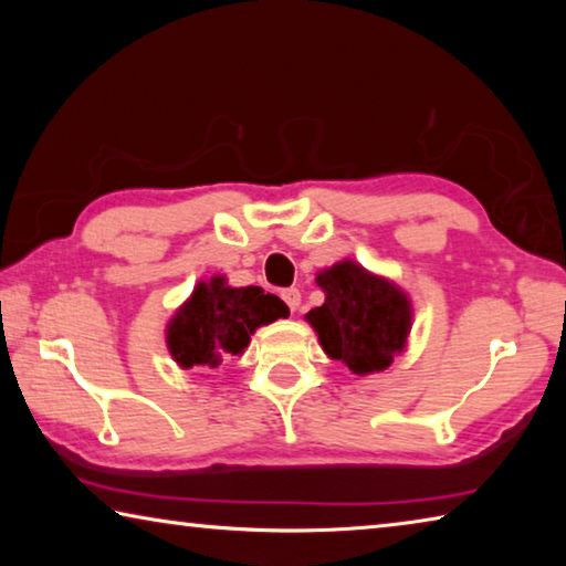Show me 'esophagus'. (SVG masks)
Returning <instances> with one entry per match:
<instances>
[{"label":"esophagus","mask_w":566,"mask_h":566,"mask_svg":"<svg viewBox=\"0 0 566 566\" xmlns=\"http://www.w3.org/2000/svg\"><path fill=\"white\" fill-rule=\"evenodd\" d=\"M282 300H284L286 306H290L292 312H296V310H300V304H302V292L294 290V286H292V290H284L282 292Z\"/></svg>","instance_id":"1"}]
</instances>
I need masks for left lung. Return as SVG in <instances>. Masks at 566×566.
<instances>
[{
  "label": "left lung",
  "mask_w": 566,
  "mask_h": 566,
  "mask_svg": "<svg viewBox=\"0 0 566 566\" xmlns=\"http://www.w3.org/2000/svg\"><path fill=\"white\" fill-rule=\"evenodd\" d=\"M324 304L304 314L317 332L329 359L342 361L352 375L367 377L387 369L407 349L411 332L409 294L387 276L342 260L317 274Z\"/></svg>",
  "instance_id": "obj_1"
}]
</instances>
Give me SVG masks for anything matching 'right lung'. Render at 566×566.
Listing matches in <instances>:
<instances>
[{"label": "right lung", "instance_id": "1", "mask_svg": "<svg viewBox=\"0 0 566 566\" xmlns=\"http://www.w3.org/2000/svg\"><path fill=\"white\" fill-rule=\"evenodd\" d=\"M282 317H290V310L280 296L262 286H232L227 276L214 274L171 314L167 349L181 369L217 367L222 359L242 357L252 334Z\"/></svg>", "mask_w": 566, "mask_h": 566}]
</instances>
